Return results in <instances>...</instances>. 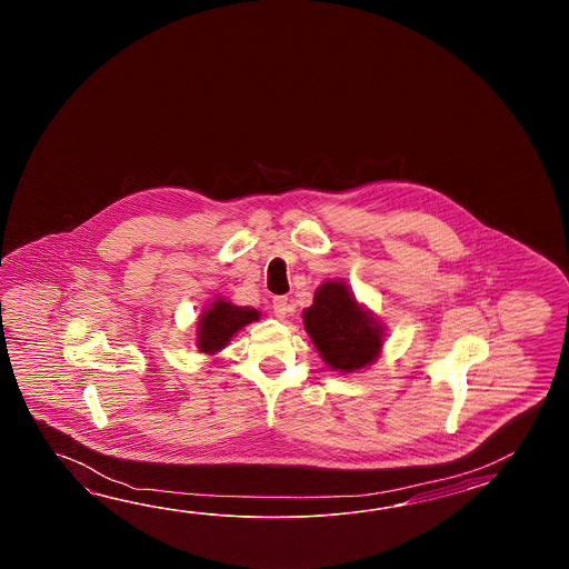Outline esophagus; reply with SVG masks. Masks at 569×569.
<instances>
[{"mask_svg": "<svg viewBox=\"0 0 569 569\" xmlns=\"http://www.w3.org/2000/svg\"><path fill=\"white\" fill-rule=\"evenodd\" d=\"M272 311L279 319H284L289 313V299L287 297H274L272 299Z\"/></svg>", "mask_w": 569, "mask_h": 569, "instance_id": "34e87169", "label": "esophagus"}]
</instances>
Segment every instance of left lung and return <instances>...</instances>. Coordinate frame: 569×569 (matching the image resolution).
<instances>
[{
	"instance_id": "left-lung-1",
	"label": "left lung",
	"mask_w": 569,
	"mask_h": 569,
	"mask_svg": "<svg viewBox=\"0 0 569 569\" xmlns=\"http://www.w3.org/2000/svg\"><path fill=\"white\" fill-rule=\"evenodd\" d=\"M302 321L321 358L339 372L375 362L382 348V327L358 307L346 282L321 284Z\"/></svg>"
}]
</instances>
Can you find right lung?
Here are the masks:
<instances>
[{
  "label": "right lung",
  "instance_id": "obj_1",
  "mask_svg": "<svg viewBox=\"0 0 569 569\" xmlns=\"http://www.w3.org/2000/svg\"><path fill=\"white\" fill-rule=\"evenodd\" d=\"M258 319V311L256 309H248V307H236L231 302L221 301L218 299L211 302V309H207L206 313L201 315V323H199V331H197V346L199 350L213 353L221 348H226V343L230 341L231 336L236 331H240L243 326L252 323Z\"/></svg>",
  "mask_w": 569,
  "mask_h": 569
}]
</instances>
